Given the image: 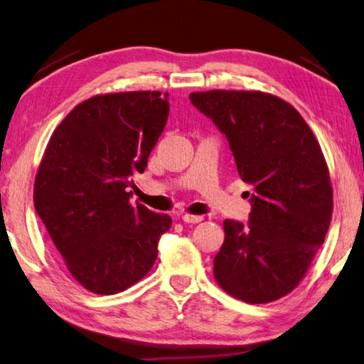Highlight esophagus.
I'll return each instance as SVG.
<instances>
[{"mask_svg": "<svg viewBox=\"0 0 364 364\" xmlns=\"http://www.w3.org/2000/svg\"><path fill=\"white\" fill-rule=\"evenodd\" d=\"M181 220L184 223H191V224H196V223H200L203 220V216L199 215H189V213H183L181 215Z\"/></svg>", "mask_w": 364, "mask_h": 364, "instance_id": "esophagus-1", "label": "esophagus"}]
</instances>
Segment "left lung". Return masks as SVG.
<instances>
[{
    "instance_id": "1",
    "label": "left lung",
    "mask_w": 364,
    "mask_h": 364,
    "mask_svg": "<svg viewBox=\"0 0 364 364\" xmlns=\"http://www.w3.org/2000/svg\"><path fill=\"white\" fill-rule=\"evenodd\" d=\"M189 98L226 135L253 205L248 223L224 221L215 280L243 302L280 299L306 277L331 223L320 143L291 105L267 92L216 89Z\"/></svg>"
}]
</instances>
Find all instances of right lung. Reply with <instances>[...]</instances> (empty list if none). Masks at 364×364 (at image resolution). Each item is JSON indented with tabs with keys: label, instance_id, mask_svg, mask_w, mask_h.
Listing matches in <instances>:
<instances>
[{
	"label": "right lung",
	"instance_id": "right-lung-1",
	"mask_svg": "<svg viewBox=\"0 0 364 364\" xmlns=\"http://www.w3.org/2000/svg\"><path fill=\"white\" fill-rule=\"evenodd\" d=\"M159 90L100 94L57 125L39 164L33 202L79 285L116 294L154 266L171 218L132 203V175L143 173L168 117Z\"/></svg>",
	"mask_w": 364,
	"mask_h": 364
}]
</instances>
